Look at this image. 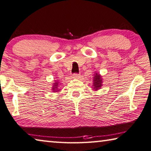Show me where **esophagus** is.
<instances>
[{"instance_id":"obj_1","label":"esophagus","mask_w":151,"mask_h":151,"mask_svg":"<svg viewBox=\"0 0 151 151\" xmlns=\"http://www.w3.org/2000/svg\"><path fill=\"white\" fill-rule=\"evenodd\" d=\"M71 78L73 79H78L80 78V74H78V73H73L72 76H71Z\"/></svg>"}]
</instances>
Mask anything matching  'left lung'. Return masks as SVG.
I'll return each instance as SVG.
<instances>
[{
    "label": "left lung",
    "instance_id": "obj_1",
    "mask_svg": "<svg viewBox=\"0 0 151 151\" xmlns=\"http://www.w3.org/2000/svg\"><path fill=\"white\" fill-rule=\"evenodd\" d=\"M103 81L102 77L99 73H96L94 75L93 80V89L94 90H98L101 89V86H103Z\"/></svg>",
    "mask_w": 151,
    "mask_h": 151
}]
</instances>
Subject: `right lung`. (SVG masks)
I'll list each match as a JSON object with an SVG mask.
<instances>
[{
  "label": "right lung",
  "mask_w": 151,
  "mask_h": 151,
  "mask_svg": "<svg viewBox=\"0 0 151 151\" xmlns=\"http://www.w3.org/2000/svg\"><path fill=\"white\" fill-rule=\"evenodd\" d=\"M58 87H59V82L58 81L55 80V82L53 84L52 87V91H54L53 92L60 91V89H58Z\"/></svg>",
  "instance_id": "right-lung-1"
}]
</instances>
